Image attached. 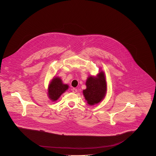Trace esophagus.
Wrapping results in <instances>:
<instances>
[{
  "instance_id": "1",
  "label": "esophagus",
  "mask_w": 156,
  "mask_h": 156,
  "mask_svg": "<svg viewBox=\"0 0 156 156\" xmlns=\"http://www.w3.org/2000/svg\"><path fill=\"white\" fill-rule=\"evenodd\" d=\"M72 91L74 93H76L77 92V89H76V88H73L72 89Z\"/></svg>"
}]
</instances>
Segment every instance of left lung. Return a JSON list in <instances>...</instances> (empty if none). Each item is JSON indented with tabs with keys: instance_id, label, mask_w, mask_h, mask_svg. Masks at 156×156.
I'll return each mask as SVG.
<instances>
[{
	"instance_id": "8db88e82",
	"label": "left lung",
	"mask_w": 156,
	"mask_h": 156,
	"mask_svg": "<svg viewBox=\"0 0 156 156\" xmlns=\"http://www.w3.org/2000/svg\"><path fill=\"white\" fill-rule=\"evenodd\" d=\"M85 84L87 88L83 90V94L88 104L92 106L101 102L107 92V83L104 71H101L96 76H89Z\"/></svg>"
}]
</instances>
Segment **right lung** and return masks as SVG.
I'll return each mask as SVG.
<instances>
[{
	"instance_id": "add662e5",
	"label": "right lung",
	"mask_w": 156,
	"mask_h": 156,
	"mask_svg": "<svg viewBox=\"0 0 156 156\" xmlns=\"http://www.w3.org/2000/svg\"><path fill=\"white\" fill-rule=\"evenodd\" d=\"M68 88V85L63 83L59 77H54L48 87V96L49 99L52 102L57 101Z\"/></svg>"
}]
</instances>
